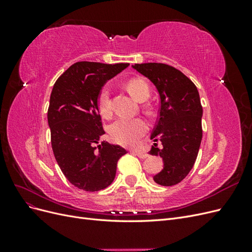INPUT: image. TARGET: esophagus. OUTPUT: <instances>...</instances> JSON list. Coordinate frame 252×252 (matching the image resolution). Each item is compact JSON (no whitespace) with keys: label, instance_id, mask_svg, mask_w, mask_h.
<instances>
[{"label":"esophagus","instance_id":"esophagus-1","mask_svg":"<svg viewBox=\"0 0 252 252\" xmlns=\"http://www.w3.org/2000/svg\"><path fill=\"white\" fill-rule=\"evenodd\" d=\"M134 154L138 156L140 158H148V155L146 154V152H144V151H135Z\"/></svg>","mask_w":252,"mask_h":252}]
</instances>
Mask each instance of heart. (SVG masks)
<instances>
[{
  "instance_id": "1",
  "label": "heart",
  "mask_w": 252,
  "mask_h": 252,
  "mask_svg": "<svg viewBox=\"0 0 252 252\" xmlns=\"http://www.w3.org/2000/svg\"><path fill=\"white\" fill-rule=\"evenodd\" d=\"M127 90L136 101L145 102L150 95L148 83L144 79L136 78L127 83ZM97 107L104 117H109L111 113L110 89L104 86L97 96ZM148 130V125L143 119L119 118L110 125L109 131L112 139L124 146H135Z\"/></svg>"
}]
</instances>
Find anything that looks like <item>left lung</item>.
I'll list each match as a JSON object with an SVG mask.
<instances>
[{
	"label": "left lung",
	"mask_w": 252,
	"mask_h": 252,
	"mask_svg": "<svg viewBox=\"0 0 252 252\" xmlns=\"http://www.w3.org/2000/svg\"><path fill=\"white\" fill-rule=\"evenodd\" d=\"M132 67L156 86L159 113L151 133L149 155L163 158L164 168L154 177L162 186H172L192 169L202 141L203 108L194 84L172 66L162 63L134 64ZM157 141L161 143L157 147Z\"/></svg>",
	"instance_id": "left-lung-1"
}]
</instances>
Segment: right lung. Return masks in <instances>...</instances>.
<instances>
[{"instance_id": "obj_1", "label": "right lung", "mask_w": 252, "mask_h": 252, "mask_svg": "<svg viewBox=\"0 0 252 252\" xmlns=\"http://www.w3.org/2000/svg\"><path fill=\"white\" fill-rule=\"evenodd\" d=\"M128 66L78 62L53 85L47 112L53 155L66 179L85 191L108 187L119 158L127 154L119 145L100 143L105 131L97 96L104 84Z\"/></svg>"}]
</instances>
